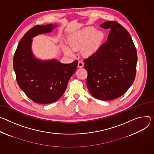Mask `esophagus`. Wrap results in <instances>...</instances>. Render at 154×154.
<instances>
[{
	"instance_id": "obj_1",
	"label": "esophagus",
	"mask_w": 154,
	"mask_h": 154,
	"mask_svg": "<svg viewBox=\"0 0 154 154\" xmlns=\"http://www.w3.org/2000/svg\"><path fill=\"white\" fill-rule=\"evenodd\" d=\"M83 65H84V63H83V62L82 61H79V63H78L79 67H82L83 66Z\"/></svg>"
}]
</instances>
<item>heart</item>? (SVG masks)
Listing matches in <instances>:
<instances>
[{"label":"heart","instance_id":"1","mask_svg":"<svg viewBox=\"0 0 154 154\" xmlns=\"http://www.w3.org/2000/svg\"><path fill=\"white\" fill-rule=\"evenodd\" d=\"M103 38V34L101 32H96L93 27H87L82 31L74 34L69 38V45L72 50L84 47V51L87 54H91L98 49ZM66 53L72 54L71 50L65 48Z\"/></svg>","mask_w":154,"mask_h":154}]
</instances>
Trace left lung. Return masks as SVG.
I'll list each match as a JSON object with an SVG mask.
<instances>
[{"instance_id":"8db88e82","label":"left lung","mask_w":154,"mask_h":154,"mask_svg":"<svg viewBox=\"0 0 154 154\" xmlns=\"http://www.w3.org/2000/svg\"><path fill=\"white\" fill-rule=\"evenodd\" d=\"M110 29L107 40L85 60L87 85L95 98L114 100L127 92L136 73L137 51L129 32L117 21L101 24Z\"/></svg>"}]
</instances>
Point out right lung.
<instances>
[{"label": "right lung", "mask_w": 154, "mask_h": 154, "mask_svg": "<svg viewBox=\"0 0 154 154\" xmlns=\"http://www.w3.org/2000/svg\"><path fill=\"white\" fill-rule=\"evenodd\" d=\"M52 24L36 25L22 37L14 54L13 66L18 84L26 96L38 104L57 101L64 93L67 83L75 72L78 61L62 64L53 60L41 61L31 52V38L51 31Z\"/></svg>", "instance_id": "1"}]
</instances>
